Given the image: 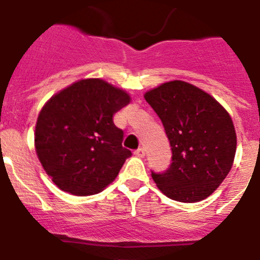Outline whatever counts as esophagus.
<instances>
[{"label": "esophagus", "mask_w": 260, "mask_h": 260, "mask_svg": "<svg viewBox=\"0 0 260 260\" xmlns=\"http://www.w3.org/2000/svg\"><path fill=\"white\" fill-rule=\"evenodd\" d=\"M134 154L137 155V157H139V158H143L145 155V150L143 149V148H139V149H137L134 152Z\"/></svg>", "instance_id": "obj_1"}]
</instances>
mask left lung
<instances>
[{"label": "left lung", "mask_w": 260, "mask_h": 260, "mask_svg": "<svg viewBox=\"0 0 260 260\" xmlns=\"http://www.w3.org/2000/svg\"><path fill=\"white\" fill-rule=\"evenodd\" d=\"M144 98L162 121L172 150L169 169L152 171L158 189L182 203L208 198L226 179L236 153L229 112L208 93L181 80L162 84Z\"/></svg>", "instance_id": "obj_1"}]
</instances>
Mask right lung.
<instances>
[{
	"instance_id": "add662e5",
	"label": "right lung",
	"mask_w": 260,
	"mask_h": 260,
	"mask_svg": "<svg viewBox=\"0 0 260 260\" xmlns=\"http://www.w3.org/2000/svg\"><path fill=\"white\" fill-rule=\"evenodd\" d=\"M130 102L126 91L101 79H84L54 94L39 112L36 150L44 171L74 195L102 191L132 152L113 115Z\"/></svg>"
}]
</instances>
